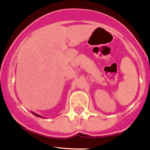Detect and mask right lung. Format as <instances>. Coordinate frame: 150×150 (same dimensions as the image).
<instances>
[{
  "label": "right lung",
  "instance_id": "1",
  "mask_svg": "<svg viewBox=\"0 0 150 150\" xmlns=\"http://www.w3.org/2000/svg\"><path fill=\"white\" fill-rule=\"evenodd\" d=\"M32 113H33V112H32ZM34 113V114L35 115V116H39V117H42V116H41L40 115H38V114H37V113Z\"/></svg>",
  "mask_w": 150,
  "mask_h": 150
}]
</instances>
